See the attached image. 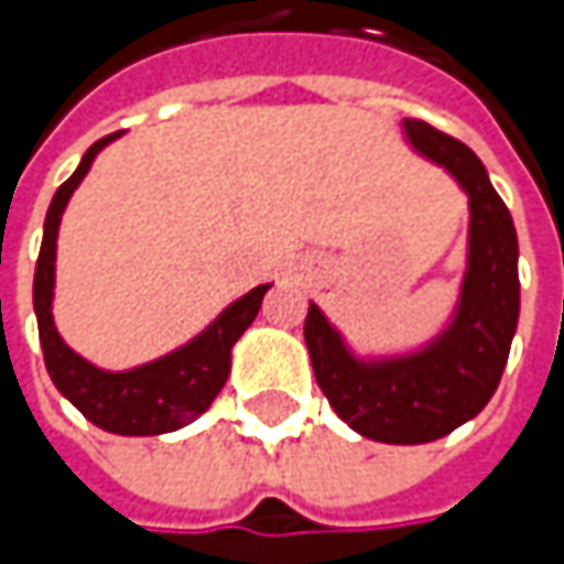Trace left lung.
<instances>
[{"mask_svg":"<svg viewBox=\"0 0 564 564\" xmlns=\"http://www.w3.org/2000/svg\"><path fill=\"white\" fill-rule=\"evenodd\" d=\"M401 124L408 143L443 165L470 206L467 270L452 323L421 351L358 358L311 304L304 341L323 395L355 433L377 443L417 445L448 436L487 408L518 329L521 285L514 223L477 153L421 119Z\"/></svg>","mask_w":564,"mask_h":564,"instance_id":"1","label":"left lung"}]
</instances>
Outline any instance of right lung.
<instances>
[{"mask_svg":"<svg viewBox=\"0 0 564 564\" xmlns=\"http://www.w3.org/2000/svg\"><path fill=\"white\" fill-rule=\"evenodd\" d=\"M119 134L121 131H116L94 143L84 153L75 175L55 191L46 223H43V245H40L36 272H33V311H36L40 345H43L50 379L87 421L119 436H160V433H172V430H182L185 423L197 421L219 395L231 370V348L257 319V311L270 285L250 289L245 297L228 304L200 336H194L182 348L150 364H141L134 370H121V373L99 370L90 360L75 355L62 341L53 319L55 238H58V223L75 187L90 172L99 150L116 141Z\"/></svg>","mask_w":564,"mask_h":564,"instance_id":"right-lung-1","label":"right lung"}]
</instances>
